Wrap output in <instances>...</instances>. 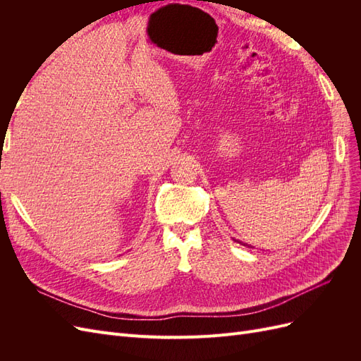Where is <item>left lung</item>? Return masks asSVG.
I'll use <instances>...</instances> for the list:
<instances>
[{"label": "left lung", "mask_w": 361, "mask_h": 361, "mask_svg": "<svg viewBox=\"0 0 361 361\" xmlns=\"http://www.w3.org/2000/svg\"><path fill=\"white\" fill-rule=\"evenodd\" d=\"M233 239H235V241H236V243H239V244H243V245H248V247H253V245H251V244H248V243L243 241V238H241V239H239V238L236 236V238H233Z\"/></svg>", "instance_id": "left-lung-1"}]
</instances>
